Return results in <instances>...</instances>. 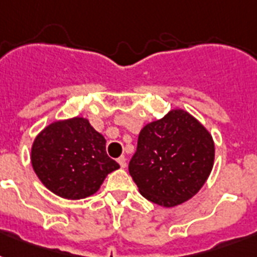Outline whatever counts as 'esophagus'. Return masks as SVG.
I'll return each mask as SVG.
<instances>
[{
  "mask_svg": "<svg viewBox=\"0 0 257 257\" xmlns=\"http://www.w3.org/2000/svg\"><path fill=\"white\" fill-rule=\"evenodd\" d=\"M117 163L120 164L121 168H125V167H126V159H125V156L118 157V159H117Z\"/></svg>",
  "mask_w": 257,
  "mask_h": 257,
  "instance_id": "esophagus-1",
  "label": "esophagus"
}]
</instances>
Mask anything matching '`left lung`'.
<instances>
[{"mask_svg":"<svg viewBox=\"0 0 257 257\" xmlns=\"http://www.w3.org/2000/svg\"><path fill=\"white\" fill-rule=\"evenodd\" d=\"M211 133L183 109L141 129L129 173L145 199L165 208L197 193L213 168Z\"/></svg>","mask_w":257,"mask_h":257,"instance_id":"1","label":"left lung"}]
</instances>
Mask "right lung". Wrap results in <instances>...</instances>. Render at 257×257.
I'll list each match as a JSON object with an SVG mask.
<instances>
[{
  "instance_id": "obj_1",
  "label": "right lung",
  "mask_w": 257,
  "mask_h": 257,
  "mask_svg": "<svg viewBox=\"0 0 257 257\" xmlns=\"http://www.w3.org/2000/svg\"><path fill=\"white\" fill-rule=\"evenodd\" d=\"M106 140L84 117L54 121L34 139L30 160L41 183L68 200L85 199L120 168L106 155Z\"/></svg>"
}]
</instances>
